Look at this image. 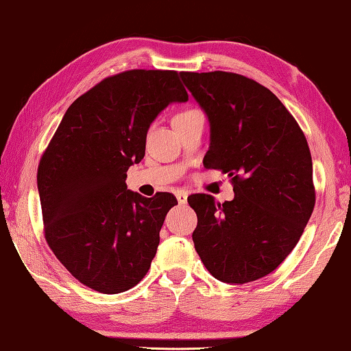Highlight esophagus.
Returning a JSON list of instances; mask_svg holds the SVG:
<instances>
[{
  "label": "esophagus",
  "instance_id": "1",
  "mask_svg": "<svg viewBox=\"0 0 351 351\" xmlns=\"http://www.w3.org/2000/svg\"><path fill=\"white\" fill-rule=\"evenodd\" d=\"M176 197H177V202H179L180 206H183V204H186V201H188V193L186 191H177Z\"/></svg>",
  "mask_w": 351,
  "mask_h": 351
}]
</instances>
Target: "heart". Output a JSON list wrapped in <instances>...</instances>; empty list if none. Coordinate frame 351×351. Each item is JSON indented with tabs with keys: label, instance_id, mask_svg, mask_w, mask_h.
Returning <instances> with one entry per match:
<instances>
[{
	"label": "heart",
	"instance_id": "b5f03b06",
	"mask_svg": "<svg viewBox=\"0 0 351 351\" xmlns=\"http://www.w3.org/2000/svg\"><path fill=\"white\" fill-rule=\"evenodd\" d=\"M188 112V111H186ZM180 114H185V112H180ZM180 114H177V116H180Z\"/></svg>",
	"mask_w": 351,
	"mask_h": 351
}]
</instances>
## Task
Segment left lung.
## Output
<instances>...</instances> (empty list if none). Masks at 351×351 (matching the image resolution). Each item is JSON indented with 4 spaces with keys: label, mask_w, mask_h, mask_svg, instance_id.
<instances>
[{
    "label": "left lung",
    "mask_w": 351,
    "mask_h": 351,
    "mask_svg": "<svg viewBox=\"0 0 351 351\" xmlns=\"http://www.w3.org/2000/svg\"><path fill=\"white\" fill-rule=\"evenodd\" d=\"M180 77L208 119L204 165L228 172L235 193L223 206L210 194L188 197L197 215L194 247L218 281L252 282L281 265L314 210L309 145L281 100L254 80L229 72Z\"/></svg>",
    "instance_id": "8db88e82"
}]
</instances>
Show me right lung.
<instances>
[{
    "label": "right lung",
    "mask_w": 351,
    "mask_h": 351,
    "mask_svg": "<svg viewBox=\"0 0 351 351\" xmlns=\"http://www.w3.org/2000/svg\"><path fill=\"white\" fill-rule=\"evenodd\" d=\"M188 94L172 70H128L105 78L64 114L37 171L45 239L72 276L100 293L136 285L157 254L171 193L127 190V171L166 106Z\"/></svg>",
    "instance_id": "1"
}]
</instances>
